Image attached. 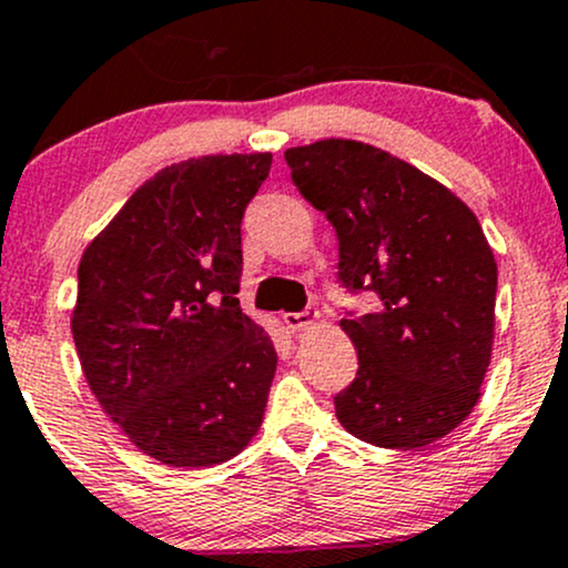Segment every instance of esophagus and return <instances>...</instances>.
I'll return each instance as SVG.
<instances>
[{
    "label": "esophagus",
    "mask_w": 568,
    "mask_h": 568,
    "mask_svg": "<svg viewBox=\"0 0 568 568\" xmlns=\"http://www.w3.org/2000/svg\"><path fill=\"white\" fill-rule=\"evenodd\" d=\"M285 325H288L291 331H306L310 325H315L321 321V312L317 310H304V312H288V315L283 317Z\"/></svg>",
    "instance_id": "1"
}]
</instances>
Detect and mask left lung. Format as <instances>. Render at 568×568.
<instances>
[{
    "label": "left lung",
    "mask_w": 568,
    "mask_h": 568,
    "mask_svg": "<svg viewBox=\"0 0 568 568\" xmlns=\"http://www.w3.org/2000/svg\"><path fill=\"white\" fill-rule=\"evenodd\" d=\"M293 184L338 237V280L379 310L344 317L357 376L334 397L355 438L419 448L470 416L494 344L497 262L452 189L363 141L285 152Z\"/></svg>",
    "instance_id": "left-lung-1"
}]
</instances>
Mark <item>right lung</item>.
Here are the masks:
<instances>
[{"mask_svg":"<svg viewBox=\"0 0 568 568\" xmlns=\"http://www.w3.org/2000/svg\"><path fill=\"white\" fill-rule=\"evenodd\" d=\"M270 168V152L162 168L82 253L71 334L84 379L162 465H221L262 427L277 352L237 291L240 224Z\"/></svg>","mask_w":568,"mask_h":568,"instance_id":"add662e5","label":"right lung"}]
</instances>
